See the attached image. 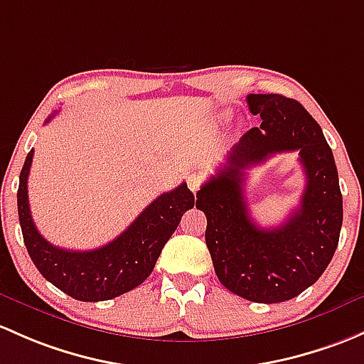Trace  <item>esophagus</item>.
I'll use <instances>...</instances> for the list:
<instances>
[{"instance_id": "obj_1", "label": "esophagus", "mask_w": 364, "mask_h": 364, "mask_svg": "<svg viewBox=\"0 0 364 364\" xmlns=\"http://www.w3.org/2000/svg\"><path fill=\"white\" fill-rule=\"evenodd\" d=\"M186 185H188V188L192 190V193L195 195L200 190L202 186V178L198 174H195V172H192V174H188V179H186Z\"/></svg>"}]
</instances>
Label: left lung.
I'll use <instances>...</instances> for the list:
<instances>
[{
	"instance_id": "left-lung-1",
	"label": "left lung",
	"mask_w": 364,
	"mask_h": 364,
	"mask_svg": "<svg viewBox=\"0 0 364 364\" xmlns=\"http://www.w3.org/2000/svg\"><path fill=\"white\" fill-rule=\"evenodd\" d=\"M247 106L262 125L240 137L195 205L208 218L205 244L221 284L250 301L279 304L305 291L330 265L342 228V193L330 144L300 102L250 94ZM282 151H299L306 190L284 224L262 229L243 197L245 169Z\"/></svg>"
}]
</instances>
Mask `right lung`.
I'll return each mask as SVG.
<instances>
[{"instance_id":"1","label":"right lung","mask_w":364,"mask_h":364,"mask_svg":"<svg viewBox=\"0 0 364 364\" xmlns=\"http://www.w3.org/2000/svg\"><path fill=\"white\" fill-rule=\"evenodd\" d=\"M48 117L47 122H50ZM34 151L26 156L18 178L17 208L28 252L40 274L80 301H102L131 291L151 274L162 247L193 208L186 183L162 193L117 239L92 251H70L48 242L34 225L28 200V176Z\"/></svg>"}]
</instances>
